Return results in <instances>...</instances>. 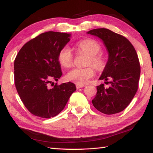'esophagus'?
I'll return each instance as SVG.
<instances>
[{
    "label": "esophagus",
    "instance_id": "34e87169",
    "mask_svg": "<svg viewBox=\"0 0 153 153\" xmlns=\"http://www.w3.org/2000/svg\"><path fill=\"white\" fill-rule=\"evenodd\" d=\"M84 87V85H82V84H76V88L77 89H79L80 88H83Z\"/></svg>",
    "mask_w": 153,
    "mask_h": 153
}]
</instances>
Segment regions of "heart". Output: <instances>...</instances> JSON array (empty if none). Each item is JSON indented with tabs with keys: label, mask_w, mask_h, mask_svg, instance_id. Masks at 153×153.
<instances>
[{
	"label": "heart",
	"mask_w": 153,
	"mask_h": 153,
	"mask_svg": "<svg viewBox=\"0 0 153 153\" xmlns=\"http://www.w3.org/2000/svg\"><path fill=\"white\" fill-rule=\"evenodd\" d=\"M76 49L79 53H84L89 56L87 60V65L94 66L98 70L101 71L106 66V60L101 55L98 54L100 51V46L97 41L92 39H84L79 41L76 45ZM59 63L64 67H70L74 63V56L71 49L68 46L64 47L59 51L58 55ZM94 75V69L92 67L86 68H74L67 73L66 78L69 81L77 84H84Z\"/></svg>",
	"instance_id": "b5f03b06"
}]
</instances>
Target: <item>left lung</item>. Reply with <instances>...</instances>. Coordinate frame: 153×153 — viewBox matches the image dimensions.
<instances>
[{"mask_svg": "<svg viewBox=\"0 0 153 153\" xmlns=\"http://www.w3.org/2000/svg\"><path fill=\"white\" fill-rule=\"evenodd\" d=\"M87 33L99 38L108 54L99 79L111 85L108 88L102 84L97 86V93L92 104L107 115L120 113L128 107L138 90L140 67L136 51L126 38L110 30L98 28Z\"/></svg>", "mask_w": 153, "mask_h": 153, "instance_id": "obj_1", "label": "left lung"}]
</instances>
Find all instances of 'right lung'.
Instances as JSON below:
<instances>
[{
  "instance_id": "1",
  "label": "right lung",
  "mask_w": 153,
  "mask_h": 153,
  "mask_svg": "<svg viewBox=\"0 0 153 153\" xmlns=\"http://www.w3.org/2000/svg\"><path fill=\"white\" fill-rule=\"evenodd\" d=\"M71 33H42L25 43L14 61L15 84L22 101L30 112L38 117L51 118L65 107L74 83L49 84L62 76L58 55L70 40Z\"/></svg>"
}]
</instances>
